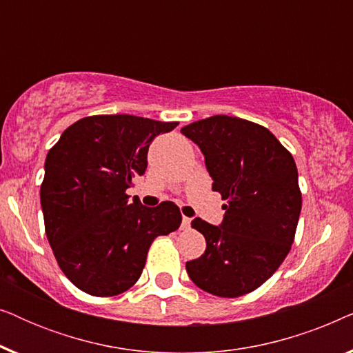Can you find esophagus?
I'll list each match as a JSON object with an SVG mask.
<instances>
[{"mask_svg":"<svg viewBox=\"0 0 353 353\" xmlns=\"http://www.w3.org/2000/svg\"><path fill=\"white\" fill-rule=\"evenodd\" d=\"M191 226V219H188V216H183L181 220V228L183 230H188Z\"/></svg>","mask_w":353,"mask_h":353,"instance_id":"1","label":"esophagus"}]
</instances>
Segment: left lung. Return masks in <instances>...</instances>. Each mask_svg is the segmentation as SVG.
<instances>
[{
	"instance_id": "obj_1",
	"label": "left lung",
	"mask_w": 353,
	"mask_h": 353,
	"mask_svg": "<svg viewBox=\"0 0 353 353\" xmlns=\"http://www.w3.org/2000/svg\"><path fill=\"white\" fill-rule=\"evenodd\" d=\"M204 154L212 190L225 216L220 226L194 219L205 252L186 262L191 281L219 297H239L279 268L296 236L302 194L292 154L262 125L230 115L181 128Z\"/></svg>"
}]
</instances>
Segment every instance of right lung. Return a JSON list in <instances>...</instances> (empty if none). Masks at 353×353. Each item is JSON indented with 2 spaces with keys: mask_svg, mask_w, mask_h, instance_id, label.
Returning a JSON list of instances; mask_svg holds the SVG:
<instances>
[{
  "mask_svg": "<svg viewBox=\"0 0 353 353\" xmlns=\"http://www.w3.org/2000/svg\"><path fill=\"white\" fill-rule=\"evenodd\" d=\"M178 122L137 115L77 120L50 149L40 201L46 238L62 272L80 291L110 297L141 276L157 236L181 223L170 201L144 207L127 190L148 167V149Z\"/></svg>",
  "mask_w": 353,
  "mask_h": 353,
  "instance_id": "add662e5",
  "label": "right lung"
}]
</instances>
